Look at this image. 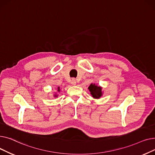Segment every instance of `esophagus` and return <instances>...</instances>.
<instances>
[{
    "instance_id": "esophagus-1",
    "label": "esophagus",
    "mask_w": 155,
    "mask_h": 155,
    "mask_svg": "<svg viewBox=\"0 0 155 155\" xmlns=\"http://www.w3.org/2000/svg\"><path fill=\"white\" fill-rule=\"evenodd\" d=\"M71 85H76V84H77V81H76V80L75 79H72L71 80Z\"/></svg>"
}]
</instances>
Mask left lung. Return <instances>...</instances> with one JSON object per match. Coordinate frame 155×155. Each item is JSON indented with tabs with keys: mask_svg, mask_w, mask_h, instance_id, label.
<instances>
[{
	"mask_svg": "<svg viewBox=\"0 0 155 155\" xmlns=\"http://www.w3.org/2000/svg\"><path fill=\"white\" fill-rule=\"evenodd\" d=\"M88 88L91 92V94L94 99L101 98V97H102L103 94L102 87L95 85V84H91Z\"/></svg>",
	"mask_w": 155,
	"mask_h": 155,
	"instance_id": "left-lung-1",
	"label": "left lung"
}]
</instances>
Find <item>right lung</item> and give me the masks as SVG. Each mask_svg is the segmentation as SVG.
I'll use <instances>...</instances> for the list:
<instances>
[{
	"label": "right lung",
	"instance_id": "1",
	"mask_svg": "<svg viewBox=\"0 0 155 155\" xmlns=\"http://www.w3.org/2000/svg\"><path fill=\"white\" fill-rule=\"evenodd\" d=\"M60 87H58V92H60ZM57 96H58V95H57L56 94H54V97H57Z\"/></svg>",
	"mask_w": 155,
	"mask_h": 155
}]
</instances>
